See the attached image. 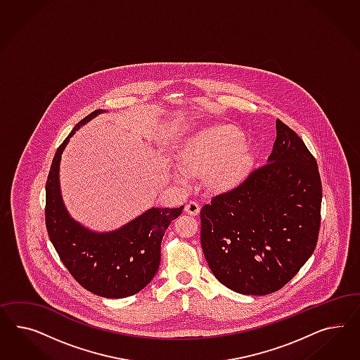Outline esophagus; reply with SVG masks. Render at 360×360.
<instances>
[{
	"label": "esophagus",
	"instance_id": "obj_1",
	"mask_svg": "<svg viewBox=\"0 0 360 360\" xmlns=\"http://www.w3.org/2000/svg\"><path fill=\"white\" fill-rule=\"evenodd\" d=\"M199 211H200V206H199L198 202H194V200H190L185 206V212L188 214V215L195 217V215L199 214Z\"/></svg>",
	"mask_w": 360,
	"mask_h": 360
}]
</instances>
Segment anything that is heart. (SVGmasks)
<instances>
[{"label":"heart","mask_w":360,"mask_h":360,"mask_svg":"<svg viewBox=\"0 0 360 360\" xmlns=\"http://www.w3.org/2000/svg\"><path fill=\"white\" fill-rule=\"evenodd\" d=\"M178 165L191 174L202 175L214 188L235 185L252 164V153L243 133L229 124H210L188 134L176 150ZM176 178L186 181L185 173Z\"/></svg>","instance_id":"heart-1"}]
</instances>
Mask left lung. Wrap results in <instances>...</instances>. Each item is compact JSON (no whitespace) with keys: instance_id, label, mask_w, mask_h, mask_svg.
Masks as SVG:
<instances>
[{"instance_id":"1","label":"left lung","mask_w":360,"mask_h":360,"mask_svg":"<svg viewBox=\"0 0 360 360\" xmlns=\"http://www.w3.org/2000/svg\"><path fill=\"white\" fill-rule=\"evenodd\" d=\"M268 164L200 211V244L208 266L229 289L277 292L316 250L322 185L305 142L283 121Z\"/></svg>"}]
</instances>
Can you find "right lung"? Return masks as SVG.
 Wrapping results in <instances>:
<instances>
[{
    "instance_id": "right-lung-1",
    "label": "right lung",
    "mask_w": 360,
    "mask_h": 360,
    "mask_svg": "<svg viewBox=\"0 0 360 360\" xmlns=\"http://www.w3.org/2000/svg\"><path fill=\"white\" fill-rule=\"evenodd\" d=\"M105 110L88 115L58 148L46 182V229L71 276L88 292L124 298L142 290L158 271L161 241L169 224L182 214L178 208H149L125 226L94 232L70 217L60 195L59 164L65 145L86 122Z\"/></svg>"
}]
</instances>
